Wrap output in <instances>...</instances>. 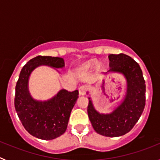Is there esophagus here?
<instances>
[{
    "instance_id": "esophagus-1",
    "label": "esophagus",
    "mask_w": 160,
    "mask_h": 160,
    "mask_svg": "<svg viewBox=\"0 0 160 160\" xmlns=\"http://www.w3.org/2000/svg\"><path fill=\"white\" fill-rule=\"evenodd\" d=\"M87 89H88V87L86 85L81 86V87H79V94L80 95H85L87 91Z\"/></svg>"
}]
</instances>
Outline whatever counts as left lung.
<instances>
[{"instance_id":"left-lung-1","label":"left lung","mask_w":160,"mask_h":160,"mask_svg":"<svg viewBox=\"0 0 160 160\" xmlns=\"http://www.w3.org/2000/svg\"><path fill=\"white\" fill-rule=\"evenodd\" d=\"M108 72L121 73L127 81V92L119 105L109 114L96 111L89 98L87 112L94 131L107 137H118L129 132L140 118L146 102V85L140 66L124 53L108 56Z\"/></svg>"}]
</instances>
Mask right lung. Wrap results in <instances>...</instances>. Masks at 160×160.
<instances>
[{"label":"right lung","instance_id":"add662e5","mask_svg":"<svg viewBox=\"0 0 160 160\" xmlns=\"http://www.w3.org/2000/svg\"><path fill=\"white\" fill-rule=\"evenodd\" d=\"M48 66L62 69L64 59L50 56H38L28 62L20 73L16 85L14 105L22 125L36 138L51 140L64 134L70 113L78 98V90H60L46 101L34 99L29 91V79L37 67Z\"/></svg>","mask_w":160,"mask_h":160}]
</instances>
